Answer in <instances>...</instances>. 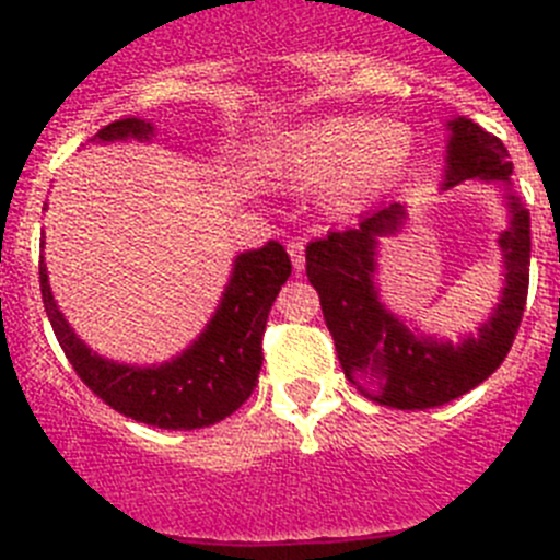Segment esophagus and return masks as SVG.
<instances>
[{"mask_svg": "<svg viewBox=\"0 0 560 560\" xmlns=\"http://www.w3.org/2000/svg\"><path fill=\"white\" fill-rule=\"evenodd\" d=\"M287 252H290L292 268H295L298 273H301V270H303V262H306V252H303V244H301V241H290V244H287Z\"/></svg>", "mask_w": 560, "mask_h": 560, "instance_id": "obj_1", "label": "esophagus"}]
</instances>
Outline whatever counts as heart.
Returning <instances> with one entry per match:
<instances>
[{
	"instance_id": "b5f03b06",
	"label": "heart",
	"mask_w": 560,
	"mask_h": 560,
	"mask_svg": "<svg viewBox=\"0 0 560 560\" xmlns=\"http://www.w3.org/2000/svg\"><path fill=\"white\" fill-rule=\"evenodd\" d=\"M415 132L395 118L322 116L287 129L265 160L273 184L314 189L325 202L352 213L393 189L415 160Z\"/></svg>"
}]
</instances>
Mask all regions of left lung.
<instances>
[{
  "label": "left lung",
  "instance_id": "1",
  "mask_svg": "<svg viewBox=\"0 0 560 560\" xmlns=\"http://www.w3.org/2000/svg\"><path fill=\"white\" fill-rule=\"evenodd\" d=\"M447 132L439 189L447 191L463 180L499 184L510 217L495 238L504 287L477 332L455 343L428 336L382 301L380 244L406 228V202H385L360 217L354 228L327 233L306 246V276L319 292L343 374L365 398L393 409L415 411L450 404L488 380L515 341L528 295L530 217L512 191L510 151L466 116L450 118Z\"/></svg>",
  "mask_w": 560,
  "mask_h": 560
}]
</instances>
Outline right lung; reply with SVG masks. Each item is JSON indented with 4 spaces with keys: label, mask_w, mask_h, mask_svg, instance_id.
<instances>
[{
    "label": "right lung",
    "mask_w": 560,
    "mask_h": 560,
    "mask_svg": "<svg viewBox=\"0 0 560 560\" xmlns=\"http://www.w3.org/2000/svg\"><path fill=\"white\" fill-rule=\"evenodd\" d=\"M154 138V121L135 116L107 124L94 135L97 143H151ZM290 273L292 262L279 241L241 252L206 330L184 352L154 365L118 363L86 347L56 306L45 257L39 259V290L59 347L83 385L118 415L165 431H191L230 417L257 387L265 322Z\"/></svg>",
    "instance_id": "1"
}]
</instances>
